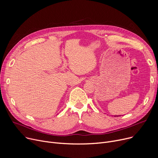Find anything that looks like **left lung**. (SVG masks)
I'll use <instances>...</instances> for the list:
<instances>
[{
    "instance_id": "obj_1",
    "label": "left lung",
    "mask_w": 158,
    "mask_h": 158,
    "mask_svg": "<svg viewBox=\"0 0 158 158\" xmlns=\"http://www.w3.org/2000/svg\"><path fill=\"white\" fill-rule=\"evenodd\" d=\"M119 116H121V115H114V117H119Z\"/></svg>"
}]
</instances>
